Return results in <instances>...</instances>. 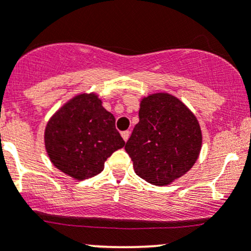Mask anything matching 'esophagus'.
<instances>
[{"instance_id": "esophagus-1", "label": "esophagus", "mask_w": 251, "mask_h": 251, "mask_svg": "<svg viewBox=\"0 0 251 251\" xmlns=\"http://www.w3.org/2000/svg\"><path fill=\"white\" fill-rule=\"evenodd\" d=\"M121 137L124 138V141L127 142L128 137H130V131H124V132H121Z\"/></svg>"}]
</instances>
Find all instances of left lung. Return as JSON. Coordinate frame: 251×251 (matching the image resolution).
Masks as SVG:
<instances>
[{
  "label": "left lung",
  "mask_w": 251,
  "mask_h": 251,
  "mask_svg": "<svg viewBox=\"0 0 251 251\" xmlns=\"http://www.w3.org/2000/svg\"><path fill=\"white\" fill-rule=\"evenodd\" d=\"M138 116L125 146L135 173L154 186H168L196 164L201 125L184 103L165 92L142 98Z\"/></svg>",
  "instance_id": "8db88e82"
}]
</instances>
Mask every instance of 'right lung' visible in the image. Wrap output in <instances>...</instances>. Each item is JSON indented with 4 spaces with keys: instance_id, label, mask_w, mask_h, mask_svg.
<instances>
[{
    "instance_id": "1",
    "label": "right lung",
    "mask_w": 251,
    "mask_h": 251,
    "mask_svg": "<svg viewBox=\"0 0 251 251\" xmlns=\"http://www.w3.org/2000/svg\"><path fill=\"white\" fill-rule=\"evenodd\" d=\"M125 141L115 118L96 93H80L48 120L45 147L53 165L73 178L86 179L104 169V161Z\"/></svg>"
}]
</instances>
